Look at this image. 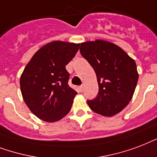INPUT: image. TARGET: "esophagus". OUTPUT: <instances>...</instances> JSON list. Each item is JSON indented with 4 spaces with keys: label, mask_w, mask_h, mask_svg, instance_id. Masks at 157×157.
Returning a JSON list of instances; mask_svg holds the SVG:
<instances>
[{
    "label": "esophagus",
    "mask_w": 157,
    "mask_h": 157,
    "mask_svg": "<svg viewBox=\"0 0 157 157\" xmlns=\"http://www.w3.org/2000/svg\"><path fill=\"white\" fill-rule=\"evenodd\" d=\"M79 91L81 92H82V91H83V86H82V85H81V86H79Z\"/></svg>",
    "instance_id": "obj_1"
}]
</instances>
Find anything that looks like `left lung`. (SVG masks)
Wrapping results in <instances>:
<instances>
[{"instance_id": "1", "label": "left lung", "mask_w": 157, "mask_h": 157, "mask_svg": "<svg viewBox=\"0 0 157 157\" xmlns=\"http://www.w3.org/2000/svg\"><path fill=\"white\" fill-rule=\"evenodd\" d=\"M80 53L97 75L99 91L87 100L94 112L113 116L120 112L133 98L138 74L135 61L111 42L96 40L81 43Z\"/></svg>"}]
</instances>
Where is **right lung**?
<instances>
[{"mask_svg":"<svg viewBox=\"0 0 157 157\" xmlns=\"http://www.w3.org/2000/svg\"><path fill=\"white\" fill-rule=\"evenodd\" d=\"M79 44L50 42L37 51L20 77L24 101L37 117L47 122L61 120L70 112L77 92L68 84L65 65L75 57Z\"/></svg>","mask_w":157,"mask_h":157,"instance_id":"obj_1","label":"right lung"}]
</instances>
